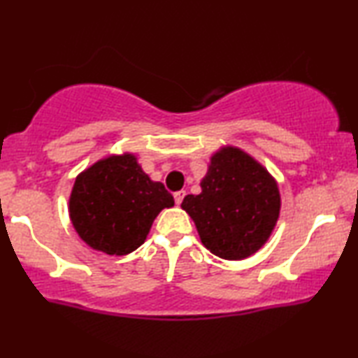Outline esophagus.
I'll return each mask as SVG.
<instances>
[{
  "label": "esophagus",
  "instance_id": "34e87169",
  "mask_svg": "<svg viewBox=\"0 0 358 358\" xmlns=\"http://www.w3.org/2000/svg\"><path fill=\"white\" fill-rule=\"evenodd\" d=\"M185 194H186V191H185V189H180V191H177V193H173L175 203H177V204H181V201H183Z\"/></svg>",
  "mask_w": 358,
  "mask_h": 358
}]
</instances>
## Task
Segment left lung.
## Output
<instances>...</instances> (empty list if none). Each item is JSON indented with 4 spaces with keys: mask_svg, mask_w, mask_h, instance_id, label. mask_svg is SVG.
<instances>
[{
    "mask_svg": "<svg viewBox=\"0 0 358 358\" xmlns=\"http://www.w3.org/2000/svg\"><path fill=\"white\" fill-rule=\"evenodd\" d=\"M199 194L185 196L181 208L194 220L201 241L224 259H243L269 238L279 217L274 178L250 155L224 148L213 155Z\"/></svg>",
    "mask_w": 358,
    "mask_h": 358,
    "instance_id": "8db88e82",
    "label": "left lung"
}]
</instances>
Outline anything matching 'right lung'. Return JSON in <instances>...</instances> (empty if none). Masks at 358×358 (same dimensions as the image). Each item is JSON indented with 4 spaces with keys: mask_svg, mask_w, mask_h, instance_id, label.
Listing matches in <instances>:
<instances>
[{
    "mask_svg": "<svg viewBox=\"0 0 358 358\" xmlns=\"http://www.w3.org/2000/svg\"><path fill=\"white\" fill-rule=\"evenodd\" d=\"M172 206L173 196L143 172L134 155H112L74 181L69 217L89 246L122 256L139 248L157 214Z\"/></svg>",
    "mask_w": 358,
    "mask_h": 358,
    "instance_id": "obj_1",
    "label": "right lung"
}]
</instances>
